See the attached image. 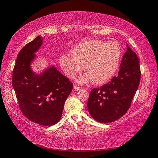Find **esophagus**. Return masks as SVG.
<instances>
[{"instance_id": "esophagus-1", "label": "esophagus", "mask_w": 158, "mask_h": 158, "mask_svg": "<svg viewBox=\"0 0 158 158\" xmlns=\"http://www.w3.org/2000/svg\"><path fill=\"white\" fill-rule=\"evenodd\" d=\"M74 89H75V90H76V91H77V90H79L81 89V88L80 87H79L78 85H75L74 86Z\"/></svg>"}]
</instances>
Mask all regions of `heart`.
Listing matches in <instances>:
<instances>
[{
  "instance_id": "obj_1",
  "label": "heart",
  "mask_w": 158,
  "mask_h": 158,
  "mask_svg": "<svg viewBox=\"0 0 158 158\" xmlns=\"http://www.w3.org/2000/svg\"><path fill=\"white\" fill-rule=\"evenodd\" d=\"M73 56L62 54L59 58L60 66L69 78H74L83 70L86 71L79 77L80 83L92 81L97 85L110 81L118 69L122 48L114 41L88 39L79 43L71 50Z\"/></svg>"
}]
</instances>
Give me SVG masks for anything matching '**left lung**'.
I'll use <instances>...</instances> for the list:
<instances>
[{
	"label": "left lung",
	"mask_w": 158,
	"mask_h": 158,
	"mask_svg": "<svg viewBox=\"0 0 158 158\" xmlns=\"http://www.w3.org/2000/svg\"><path fill=\"white\" fill-rule=\"evenodd\" d=\"M118 75L100 88H93L88 108L96 121L106 123L115 122L127 113L139 88L140 69L138 56L127 44Z\"/></svg>",
	"instance_id": "obj_1"
}]
</instances>
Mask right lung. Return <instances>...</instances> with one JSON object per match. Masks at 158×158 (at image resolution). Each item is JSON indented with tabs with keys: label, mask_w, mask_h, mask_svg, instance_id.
Wrapping results in <instances>:
<instances>
[{
	"label": "right lung",
	"mask_w": 158,
	"mask_h": 158,
	"mask_svg": "<svg viewBox=\"0 0 158 158\" xmlns=\"http://www.w3.org/2000/svg\"><path fill=\"white\" fill-rule=\"evenodd\" d=\"M42 43L38 36L20 50L13 70L12 85L23 115L36 123L50 126L61 118L73 85L55 67L49 68L40 75L32 72L30 63Z\"/></svg>",
	"instance_id": "add662e5"
}]
</instances>
